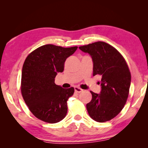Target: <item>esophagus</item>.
<instances>
[{"label": "esophagus", "mask_w": 148, "mask_h": 148, "mask_svg": "<svg viewBox=\"0 0 148 148\" xmlns=\"http://www.w3.org/2000/svg\"><path fill=\"white\" fill-rule=\"evenodd\" d=\"M74 91L76 92H78V93H79V92L83 91V89L79 88V87H74Z\"/></svg>", "instance_id": "34e87169"}]
</instances>
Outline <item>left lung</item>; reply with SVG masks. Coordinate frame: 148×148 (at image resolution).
Returning a JSON list of instances; mask_svg holds the SVG:
<instances>
[{"label":"left lung","mask_w":148,"mask_h":148,"mask_svg":"<svg viewBox=\"0 0 148 148\" xmlns=\"http://www.w3.org/2000/svg\"><path fill=\"white\" fill-rule=\"evenodd\" d=\"M91 56L93 76H102L100 94L90 91L92 99L86 105L89 116L97 122L110 121L123 108L129 96L131 76L128 65L121 53L104 42L79 47Z\"/></svg>","instance_id":"obj_1"}]
</instances>
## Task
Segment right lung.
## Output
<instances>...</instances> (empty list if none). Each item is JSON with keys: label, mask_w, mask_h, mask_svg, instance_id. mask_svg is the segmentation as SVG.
<instances>
[{"label": "right lung", "mask_w": 148, "mask_h": 148, "mask_svg": "<svg viewBox=\"0 0 148 148\" xmlns=\"http://www.w3.org/2000/svg\"><path fill=\"white\" fill-rule=\"evenodd\" d=\"M77 48L44 45L31 52L24 62L22 96L32 114L42 121L56 123L66 116L67 101L74 89L57 86L55 77L58 72H63L65 61Z\"/></svg>", "instance_id": "1"}]
</instances>
